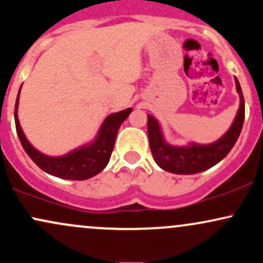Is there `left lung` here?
<instances>
[{"instance_id": "1", "label": "left lung", "mask_w": 263, "mask_h": 263, "mask_svg": "<svg viewBox=\"0 0 263 263\" xmlns=\"http://www.w3.org/2000/svg\"><path fill=\"white\" fill-rule=\"evenodd\" d=\"M236 87L239 95V108L229 131L216 142L210 145L190 143L189 146L176 147L164 141L160 123L151 115H147V134L149 148L156 163L167 172L177 175H192L206 171L226 157L235 146L241 134L245 120V100L237 79Z\"/></svg>"}]
</instances>
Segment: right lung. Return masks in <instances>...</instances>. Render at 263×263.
I'll return each instance as SVG.
<instances>
[{"label":"right lung","mask_w":263,"mask_h":263,"mask_svg":"<svg viewBox=\"0 0 263 263\" xmlns=\"http://www.w3.org/2000/svg\"><path fill=\"white\" fill-rule=\"evenodd\" d=\"M21 91V88H20ZM20 91L17 95L16 106H14V123L16 131L18 135L21 145L24 147L26 154L30 156L42 171L47 172L56 177L65 178V180L82 181L93 177L100 174L107 166L109 157L114 151L115 141L120 126L123 121L129 116L132 108L123 109V111L111 114L103 121L96 140L87 146L80 147L70 154L61 156V157H50L37 151L34 147L28 142L21 126H20L18 117H17V107H18Z\"/></svg>","instance_id":"1"}]
</instances>
